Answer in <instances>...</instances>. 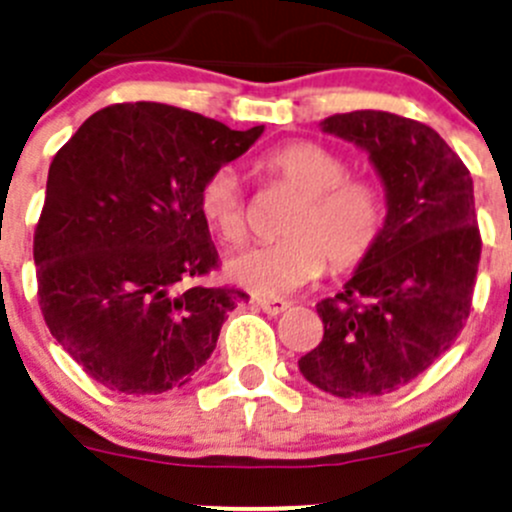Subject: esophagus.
Returning <instances> with one entry per match:
<instances>
[{
    "instance_id": "obj_1",
    "label": "esophagus",
    "mask_w": 512,
    "mask_h": 512,
    "mask_svg": "<svg viewBox=\"0 0 512 512\" xmlns=\"http://www.w3.org/2000/svg\"><path fill=\"white\" fill-rule=\"evenodd\" d=\"M255 304L262 309V312L270 314V317H277V314H282L289 307V302L277 297H257Z\"/></svg>"
}]
</instances>
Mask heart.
I'll use <instances>...</instances> for the list:
<instances>
[{
    "instance_id": "b5f03b06",
    "label": "heart",
    "mask_w": 512,
    "mask_h": 512,
    "mask_svg": "<svg viewBox=\"0 0 512 512\" xmlns=\"http://www.w3.org/2000/svg\"><path fill=\"white\" fill-rule=\"evenodd\" d=\"M257 173L289 185L299 200L289 210L287 237L247 247L227 260V277L265 297L299 289L332 270L359 265L384 227V200L369 180L347 178L349 165L339 153L312 141H294L262 153ZM198 208L205 223L227 245L247 232L245 190L235 168L223 165L200 185Z\"/></svg>"
}]
</instances>
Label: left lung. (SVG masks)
<instances>
[{
  "label": "left lung",
  "mask_w": 512,
  "mask_h": 512,
  "mask_svg": "<svg viewBox=\"0 0 512 512\" xmlns=\"http://www.w3.org/2000/svg\"><path fill=\"white\" fill-rule=\"evenodd\" d=\"M319 126L366 151L386 218L342 292L317 304L324 337L299 371L339 399L381 396L426 371L466 324L480 260L473 178L426 123L352 111Z\"/></svg>",
  "instance_id": "obj_1"
}]
</instances>
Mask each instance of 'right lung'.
I'll list each match as a JSON object with an SVG mask.
<instances>
[{
    "instance_id": "add662e5",
    "label": "right lung",
    "mask_w": 512,
    "mask_h": 512,
    "mask_svg": "<svg viewBox=\"0 0 512 512\" xmlns=\"http://www.w3.org/2000/svg\"><path fill=\"white\" fill-rule=\"evenodd\" d=\"M262 131L165 103H116L51 160L34 232L41 314L98 384L163 394L210 359L245 294L188 287L218 267L198 193Z\"/></svg>"
}]
</instances>
